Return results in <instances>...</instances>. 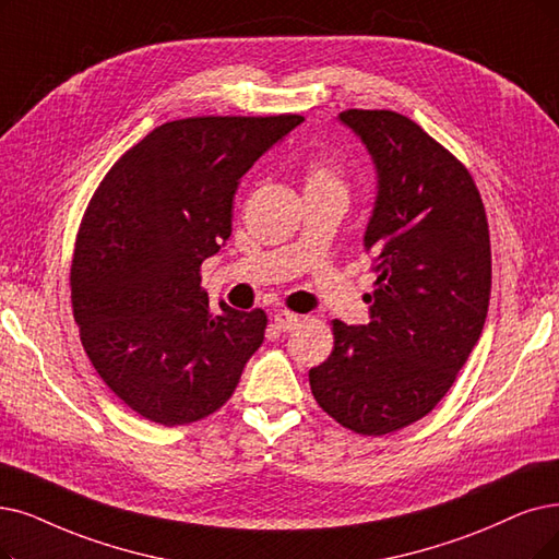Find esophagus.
Returning a JSON list of instances; mask_svg holds the SVG:
<instances>
[{
	"label": "esophagus",
	"mask_w": 559,
	"mask_h": 559,
	"mask_svg": "<svg viewBox=\"0 0 559 559\" xmlns=\"http://www.w3.org/2000/svg\"><path fill=\"white\" fill-rule=\"evenodd\" d=\"M273 323H275V328H277V330L288 332V330H294V328L300 323V317H298V314H294V311L277 309V311H275V317H273Z\"/></svg>",
	"instance_id": "34e87169"
}]
</instances>
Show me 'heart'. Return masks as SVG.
Returning a JSON list of instances; mask_svg holds the SVG:
<instances>
[{"label":"heart","mask_w":559,"mask_h":559,"mask_svg":"<svg viewBox=\"0 0 559 559\" xmlns=\"http://www.w3.org/2000/svg\"><path fill=\"white\" fill-rule=\"evenodd\" d=\"M344 192V171L340 160L328 153H314L305 163V192Z\"/></svg>","instance_id":"1"}]
</instances>
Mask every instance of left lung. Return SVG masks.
Returning a JSON list of instances; mask_svg holds the SVG:
<instances>
[{"label": "left lung", "mask_w": 559, "mask_h": 559, "mask_svg": "<svg viewBox=\"0 0 559 559\" xmlns=\"http://www.w3.org/2000/svg\"><path fill=\"white\" fill-rule=\"evenodd\" d=\"M367 144L378 197L365 234L376 273L371 321H330L334 348L309 369L317 404L360 436L429 415L473 353L488 311L490 238L475 178L392 109H346Z\"/></svg>", "instance_id": "1"}]
</instances>
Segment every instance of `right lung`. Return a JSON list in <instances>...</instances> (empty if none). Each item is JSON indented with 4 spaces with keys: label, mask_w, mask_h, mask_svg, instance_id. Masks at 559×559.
Listing matches in <instances>:
<instances>
[{
    "label": "right lung",
    "mask_w": 559,
    "mask_h": 559,
    "mask_svg": "<svg viewBox=\"0 0 559 559\" xmlns=\"http://www.w3.org/2000/svg\"><path fill=\"white\" fill-rule=\"evenodd\" d=\"M305 119L167 121L111 165L75 236L82 346L123 404L165 427L204 419L261 346L263 309H211L202 263L231 236L238 178Z\"/></svg>",
    "instance_id": "add662e5"
}]
</instances>
